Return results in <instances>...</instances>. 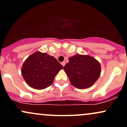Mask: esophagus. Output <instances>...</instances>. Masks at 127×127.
Wrapping results in <instances>:
<instances>
[{
  "label": "esophagus",
  "mask_w": 127,
  "mask_h": 127,
  "mask_svg": "<svg viewBox=\"0 0 127 127\" xmlns=\"http://www.w3.org/2000/svg\"><path fill=\"white\" fill-rule=\"evenodd\" d=\"M61 64H62L63 66L64 67L65 65V62H62V63H61Z\"/></svg>",
  "instance_id": "34e87169"
}]
</instances>
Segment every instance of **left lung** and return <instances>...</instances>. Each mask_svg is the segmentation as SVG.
Listing matches in <instances>:
<instances>
[{"label":"left lung","mask_w":127,"mask_h":127,"mask_svg":"<svg viewBox=\"0 0 127 127\" xmlns=\"http://www.w3.org/2000/svg\"><path fill=\"white\" fill-rule=\"evenodd\" d=\"M64 70L71 84L76 88H87L94 85L100 77L101 66L93 57L76 54L68 59Z\"/></svg>","instance_id":"left-lung-1"}]
</instances>
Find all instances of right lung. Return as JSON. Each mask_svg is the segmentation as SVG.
<instances>
[{
	"label": "right lung",
	"instance_id": "1",
	"mask_svg": "<svg viewBox=\"0 0 127 127\" xmlns=\"http://www.w3.org/2000/svg\"><path fill=\"white\" fill-rule=\"evenodd\" d=\"M63 68L54 57L37 51L26 59L21 73L30 87L43 90L51 85L55 76Z\"/></svg>",
	"mask_w": 127,
	"mask_h": 127
}]
</instances>
